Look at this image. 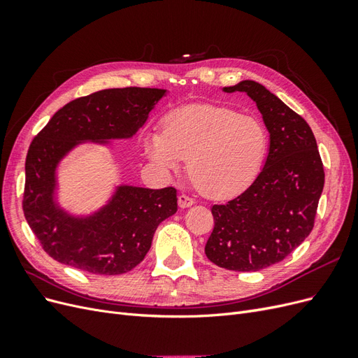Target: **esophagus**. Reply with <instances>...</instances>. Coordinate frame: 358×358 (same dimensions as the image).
I'll return each mask as SVG.
<instances>
[{
    "instance_id": "1",
    "label": "esophagus",
    "mask_w": 358,
    "mask_h": 358,
    "mask_svg": "<svg viewBox=\"0 0 358 358\" xmlns=\"http://www.w3.org/2000/svg\"><path fill=\"white\" fill-rule=\"evenodd\" d=\"M178 203L182 209H185V208H189V206H192L196 201H194L192 197L187 196V194H180V196L178 197Z\"/></svg>"
}]
</instances>
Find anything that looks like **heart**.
Wrapping results in <instances>:
<instances>
[{"instance_id":"1","label":"heart","mask_w":358,"mask_h":358,"mask_svg":"<svg viewBox=\"0 0 358 358\" xmlns=\"http://www.w3.org/2000/svg\"><path fill=\"white\" fill-rule=\"evenodd\" d=\"M268 134L259 119L229 107L192 106L171 112L164 133H149V159L169 173L189 159V173L203 194L229 199L258 176L267 155Z\"/></svg>"}]
</instances>
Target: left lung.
Wrapping results in <instances>:
<instances>
[{"label": "left lung", "instance_id": "obj_1", "mask_svg": "<svg viewBox=\"0 0 358 358\" xmlns=\"http://www.w3.org/2000/svg\"><path fill=\"white\" fill-rule=\"evenodd\" d=\"M257 103L270 133L268 154L252 185L225 204H213L215 227L204 252L234 272H257L282 262L315 224L324 188L317 140L300 115L254 80L225 86Z\"/></svg>", "mask_w": 358, "mask_h": 358}]
</instances>
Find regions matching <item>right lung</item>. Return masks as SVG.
<instances>
[{
  "mask_svg": "<svg viewBox=\"0 0 358 358\" xmlns=\"http://www.w3.org/2000/svg\"><path fill=\"white\" fill-rule=\"evenodd\" d=\"M166 90L113 88L70 101L32 140L25 161L22 208L41 248L57 262L94 275H122L143 262L157 227L178 210L173 187L122 185L88 218H73L53 201L55 169L79 142L133 137Z\"/></svg>",
  "mask_w": 358,
  "mask_h": 358,
  "instance_id": "obj_1",
  "label": "right lung"
}]
</instances>
